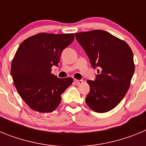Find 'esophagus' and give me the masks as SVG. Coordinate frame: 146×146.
Here are the masks:
<instances>
[{
	"label": "esophagus",
	"mask_w": 146,
	"mask_h": 146,
	"mask_svg": "<svg viewBox=\"0 0 146 146\" xmlns=\"http://www.w3.org/2000/svg\"><path fill=\"white\" fill-rule=\"evenodd\" d=\"M74 82H75L77 85H80V84H81V83H82V82H83V80H82L74 79Z\"/></svg>",
	"instance_id": "34e87169"
}]
</instances>
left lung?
<instances>
[{"mask_svg": "<svg viewBox=\"0 0 146 146\" xmlns=\"http://www.w3.org/2000/svg\"><path fill=\"white\" fill-rule=\"evenodd\" d=\"M94 68L99 67L95 81L88 80V106L96 113H106L121 102L135 72L133 52L129 44L102 30L74 33Z\"/></svg>", "mask_w": 146, "mask_h": 146, "instance_id": "obj_1", "label": "left lung"}]
</instances>
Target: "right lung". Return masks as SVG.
Listing matches in <instances>:
<instances>
[{"label": "right lung", "instance_id": "obj_1", "mask_svg": "<svg viewBox=\"0 0 146 146\" xmlns=\"http://www.w3.org/2000/svg\"><path fill=\"white\" fill-rule=\"evenodd\" d=\"M74 38L73 33H39L26 38L18 47L11 66L14 84L31 109L40 113L54 111L61 95L73 78H58L51 73L58 66L62 51Z\"/></svg>", "mask_w": 146, "mask_h": 146}]
</instances>
